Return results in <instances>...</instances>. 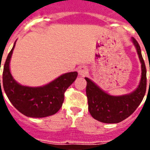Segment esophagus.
<instances>
[{
  "mask_svg": "<svg viewBox=\"0 0 150 150\" xmlns=\"http://www.w3.org/2000/svg\"><path fill=\"white\" fill-rule=\"evenodd\" d=\"M78 71H79V74L80 75L85 76V75L88 73V68H86L85 66H82V67H80V68H79Z\"/></svg>",
  "mask_w": 150,
  "mask_h": 150,
  "instance_id": "esophagus-1",
  "label": "esophagus"
}]
</instances>
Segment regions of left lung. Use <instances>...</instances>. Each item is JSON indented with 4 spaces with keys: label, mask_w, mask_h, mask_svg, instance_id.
<instances>
[{
    "label": "left lung",
    "mask_w": 150,
    "mask_h": 150,
    "mask_svg": "<svg viewBox=\"0 0 150 150\" xmlns=\"http://www.w3.org/2000/svg\"><path fill=\"white\" fill-rule=\"evenodd\" d=\"M132 41L136 48L142 64L141 80L135 91L122 96H111L102 90L92 80L85 78L87 82L89 111L94 119L103 123H119L128 117L139 106L146 91V68L140 46L135 38L132 37Z\"/></svg>",
    "instance_id": "obj_1"
}]
</instances>
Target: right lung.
I'll list each match as a JSON object with an SVG mask.
<instances>
[{"instance_id":"right-lung-1","label":"right lung","mask_w":150,"mask_h":150,"mask_svg":"<svg viewBox=\"0 0 150 150\" xmlns=\"http://www.w3.org/2000/svg\"><path fill=\"white\" fill-rule=\"evenodd\" d=\"M15 46V43L8 54L3 69L2 86L8 98L20 113L29 117H45L56 114L62 106L64 92L76 79L78 72L63 74L43 86H22L13 79L10 72L9 64Z\"/></svg>"}]
</instances>
